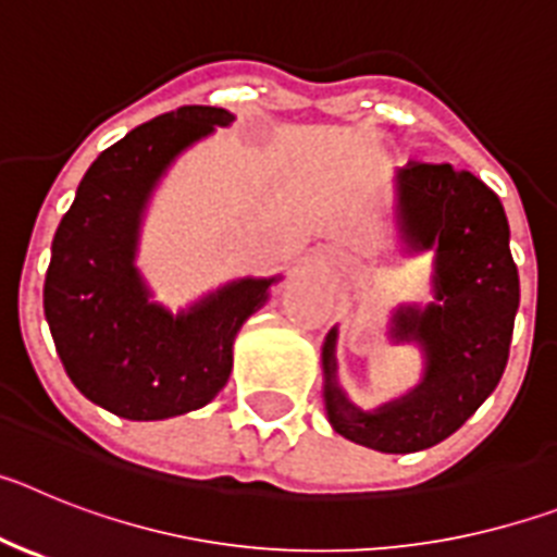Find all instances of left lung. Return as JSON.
Segmentation results:
<instances>
[{"instance_id":"8db88e82","label":"left lung","mask_w":557,"mask_h":557,"mask_svg":"<svg viewBox=\"0 0 557 557\" xmlns=\"http://www.w3.org/2000/svg\"><path fill=\"white\" fill-rule=\"evenodd\" d=\"M396 218L407 248H435L437 256L441 304L398 321V332L424 343V382L382 410H357L334 382L337 332L323 346V371L334 432L368 449L407 455L446 441L499 385L519 309V270L505 209L469 170L410 161L396 175Z\"/></svg>"}]
</instances>
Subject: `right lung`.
<instances>
[{"mask_svg": "<svg viewBox=\"0 0 557 557\" xmlns=\"http://www.w3.org/2000/svg\"><path fill=\"white\" fill-rule=\"evenodd\" d=\"M228 111L184 106L133 127L97 156L52 239L44 314L77 391L131 421L209 405L228 382L231 346L275 278H245L172 318L147 301L133 268L139 214L164 166L228 125Z\"/></svg>", "mask_w": 557, "mask_h": 557, "instance_id": "obj_1", "label": "right lung"}]
</instances>
